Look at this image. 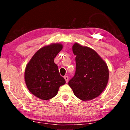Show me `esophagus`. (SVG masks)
<instances>
[{
	"mask_svg": "<svg viewBox=\"0 0 130 130\" xmlns=\"http://www.w3.org/2000/svg\"><path fill=\"white\" fill-rule=\"evenodd\" d=\"M64 78L66 81V83H67L68 82V77L67 76H64Z\"/></svg>",
	"mask_w": 130,
	"mask_h": 130,
	"instance_id": "34e87169",
	"label": "esophagus"
}]
</instances>
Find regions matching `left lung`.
Wrapping results in <instances>:
<instances>
[{"mask_svg": "<svg viewBox=\"0 0 130 130\" xmlns=\"http://www.w3.org/2000/svg\"><path fill=\"white\" fill-rule=\"evenodd\" d=\"M72 50L76 56V72L68 84L79 99L91 100L99 96L106 87L108 68L105 61L91 48L75 43Z\"/></svg>", "mask_w": 130, "mask_h": 130, "instance_id": "obj_1", "label": "left lung"}]
</instances>
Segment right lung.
<instances>
[{"mask_svg":"<svg viewBox=\"0 0 130 130\" xmlns=\"http://www.w3.org/2000/svg\"><path fill=\"white\" fill-rule=\"evenodd\" d=\"M62 47L60 43L45 46L34 54L26 65V86L31 93L41 100L51 99L57 95L60 87L66 83L54 61Z\"/></svg>","mask_w":130,"mask_h":130,"instance_id":"1","label":"right lung"}]
</instances>
